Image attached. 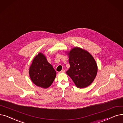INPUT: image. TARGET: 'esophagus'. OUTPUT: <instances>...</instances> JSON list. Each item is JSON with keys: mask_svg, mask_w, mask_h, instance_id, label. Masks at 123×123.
<instances>
[{"mask_svg": "<svg viewBox=\"0 0 123 123\" xmlns=\"http://www.w3.org/2000/svg\"><path fill=\"white\" fill-rule=\"evenodd\" d=\"M65 70H62L60 73H65Z\"/></svg>", "mask_w": 123, "mask_h": 123, "instance_id": "1", "label": "esophagus"}]
</instances>
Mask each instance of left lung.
<instances>
[{
  "label": "left lung",
  "mask_w": 123,
  "mask_h": 123,
  "mask_svg": "<svg viewBox=\"0 0 123 123\" xmlns=\"http://www.w3.org/2000/svg\"><path fill=\"white\" fill-rule=\"evenodd\" d=\"M67 54L70 67L66 73L79 88H85L93 82L97 73V63L91 54L76 47Z\"/></svg>",
  "instance_id": "left-lung-1"
}]
</instances>
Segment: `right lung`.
<instances>
[{
  "instance_id": "1",
  "label": "right lung",
  "mask_w": 123,
  "mask_h": 123,
  "mask_svg": "<svg viewBox=\"0 0 123 123\" xmlns=\"http://www.w3.org/2000/svg\"><path fill=\"white\" fill-rule=\"evenodd\" d=\"M29 73L34 84L43 88L50 86L56 75L52 66L41 52L34 58Z\"/></svg>"
}]
</instances>
